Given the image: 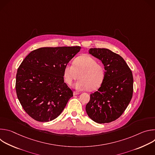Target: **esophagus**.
Instances as JSON below:
<instances>
[{
    "label": "esophagus",
    "mask_w": 155,
    "mask_h": 155,
    "mask_svg": "<svg viewBox=\"0 0 155 155\" xmlns=\"http://www.w3.org/2000/svg\"><path fill=\"white\" fill-rule=\"evenodd\" d=\"M73 94H74V96H75V95L79 94L80 93H79L78 92H77V91H74V93H73Z\"/></svg>",
    "instance_id": "1"
}]
</instances>
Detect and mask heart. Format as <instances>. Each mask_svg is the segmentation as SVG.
Segmentation results:
<instances>
[{
  "mask_svg": "<svg viewBox=\"0 0 155 155\" xmlns=\"http://www.w3.org/2000/svg\"><path fill=\"white\" fill-rule=\"evenodd\" d=\"M63 76L65 83L69 85L79 77L80 79L74 84L77 90L93 91L101 85L105 77V70L93 58L84 55L76 58L73 64L66 65Z\"/></svg>",
  "mask_w": 155,
  "mask_h": 155,
  "instance_id": "obj_1",
  "label": "heart"
}]
</instances>
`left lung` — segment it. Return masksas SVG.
<instances>
[{
    "instance_id": "obj_1",
    "label": "left lung",
    "mask_w": 155,
    "mask_h": 155,
    "mask_svg": "<svg viewBox=\"0 0 155 155\" xmlns=\"http://www.w3.org/2000/svg\"><path fill=\"white\" fill-rule=\"evenodd\" d=\"M89 53L102 62L105 71L101 87L90 94L86 111L96 123H110L123 114L132 99L133 76L124 59L110 50L90 48Z\"/></svg>"
}]
</instances>
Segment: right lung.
I'll use <instances>...</instances> for the list:
<instances>
[{"mask_svg":"<svg viewBox=\"0 0 155 155\" xmlns=\"http://www.w3.org/2000/svg\"><path fill=\"white\" fill-rule=\"evenodd\" d=\"M80 47H43L31 51L21 62L16 77L18 99L33 119L48 122L63 111L73 92L64 83V67Z\"/></svg>","mask_w":155,"mask_h":155,"instance_id":"1","label":"right lung"}]
</instances>
